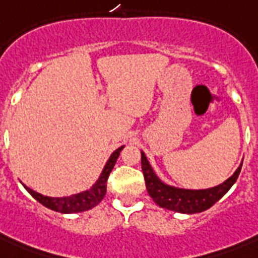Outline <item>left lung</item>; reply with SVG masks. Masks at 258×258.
Here are the masks:
<instances>
[{
    "label": "left lung",
    "mask_w": 258,
    "mask_h": 258,
    "mask_svg": "<svg viewBox=\"0 0 258 258\" xmlns=\"http://www.w3.org/2000/svg\"><path fill=\"white\" fill-rule=\"evenodd\" d=\"M241 166L228 180H225L224 183L218 184L216 187L205 188V190H186V188L172 187L163 183L154 174L147 158L142 153V171L150 197L161 208L178 213H186V214L205 212L209 208H212L217 201H220L237 180L240 175Z\"/></svg>",
    "instance_id": "8db88e82"
}]
</instances>
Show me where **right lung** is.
<instances>
[{
  "instance_id": "obj_1",
  "label": "right lung",
  "mask_w": 258,
  "mask_h": 258,
  "mask_svg": "<svg viewBox=\"0 0 258 258\" xmlns=\"http://www.w3.org/2000/svg\"><path fill=\"white\" fill-rule=\"evenodd\" d=\"M123 147L124 146H121L116 151H113V154L109 157L108 162H107V165H105L104 170L101 172L100 178L87 191H83L80 194H76V196L62 197V198H52V197L42 196L40 192L34 191V190L26 187V186H24V187L29 191V194L33 197L34 200H37L40 204L44 205L45 208L50 209V210L60 213L86 212V210L95 208L104 198L105 191H107V180H108L109 172L112 171L113 166L116 163L117 157H119V154L123 150Z\"/></svg>"
}]
</instances>
